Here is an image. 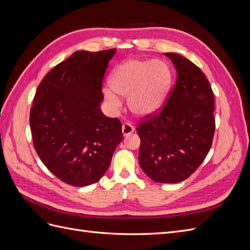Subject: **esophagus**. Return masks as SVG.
I'll list each match as a JSON object with an SVG mask.
<instances>
[{"label":"esophagus","instance_id":"obj_1","mask_svg":"<svg viewBox=\"0 0 250 250\" xmlns=\"http://www.w3.org/2000/svg\"><path fill=\"white\" fill-rule=\"evenodd\" d=\"M134 131V127L130 123H123L122 125V132L124 137H128V135L131 134Z\"/></svg>","mask_w":250,"mask_h":250}]
</instances>
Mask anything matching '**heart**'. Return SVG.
Instances as JSON below:
<instances>
[{
	"label": "heart",
	"mask_w": 250,
	"mask_h": 250,
	"mask_svg": "<svg viewBox=\"0 0 250 250\" xmlns=\"http://www.w3.org/2000/svg\"><path fill=\"white\" fill-rule=\"evenodd\" d=\"M171 82L172 73L164 60L132 59L113 72L109 84L116 94L128 97V105L134 115L146 117L162 107ZM105 97L115 107L121 106L115 94L107 90Z\"/></svg>",
	"instance_id": "b5f03b06"
}]
</instances>
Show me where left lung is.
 Listing matches in <instances>:
<instances>
[{
    "label": "left lung",
    "instance_id": "8db88e82",
    "mask_svg": "<svg viewBox=\"0 0 250 250\" xmlns=\"http://www.w3.org/2000/svg\"><path fill=\"white\" fill-rule=\"evenodd\" d=\"M177 78L165 106L141 119L139 163L156 183H180L207 157L215 133L214 93L206 75L186 57L165 53Z\"/></svg>",
    "mask_w": 250,
    "mask_h": 250
}]
</instances>
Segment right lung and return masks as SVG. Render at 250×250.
I'll return each instance as SVG.
<instances>
[{"label":"right lung","mask_w":250,"mask_h":250,"mask_svg":"<svg viewBox=\"0 0 250 250\" xmlns=\"http://www.w3.org/2000/svg\"><path fill=\"white\" fill-rule=\"evenodd\" d=\"M116 49L77 51L40 83L30 109L33 146L63 183L85 187L107 171L122 124L103 115L102 83Z\"/></svg>","instance_id":"add662e5"}]
</instances>
